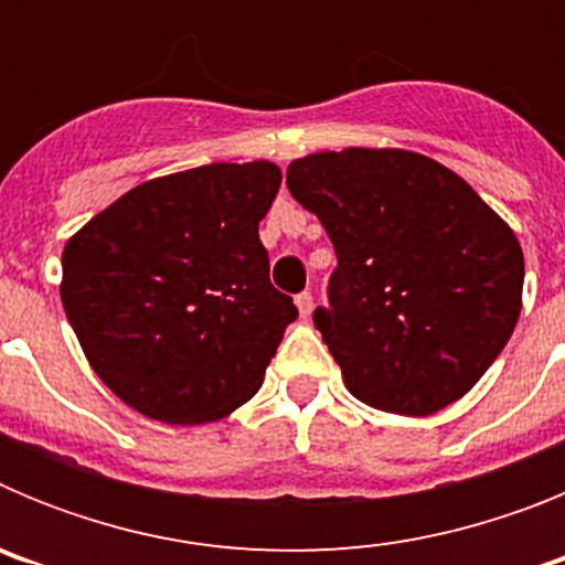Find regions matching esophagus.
<instances>
[{
    "label": "esophagus",
    "mask_w": 565,
    "mask_h": 565,
    "mask_svg": "<svg viewBox=\"0 0 565 565\" xmlns=\"http://www.w3.org/2000/svg\"><path fill=\"white\" fill-rule=\"evenodd\" d=\"M294 302H297L299 317H311V311H313V297H311V291L297 294V297H294Z\"/></svg>",
    "instance_id": "obj_1"
}]
</instances>
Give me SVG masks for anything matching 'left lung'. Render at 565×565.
I'll use <instances>...</instances> for the list:
<instances>
[{"label":"left lung","instance_id":"left-lung-1","mask_svg":"<svg viewBox=\"0 0 565 565\" xmlns=\"http://www.w3.org/2000/svg\"><path fill=\"white\" fill-rule=\"evenodd\" d=\"M286 183L337 252L313 322L344 387L398 416L472 391L521 317L515 232L452 169L407 149L313 152Z\"/></svg>","mask_w":565,"mask_h":565}]
</instances>
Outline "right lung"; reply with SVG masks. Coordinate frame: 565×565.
<instances>
[{
    "mask_svg": "<svg viewBox=\"0 0 565 565\" xmlns=\"http://www.w3.org/2000/svg\"><path fill=\"white\" fill-rule=\"evenodd\" d=\"M279 183L271 161L163 174L67 239L64 313L89 367L141 416L217 422L259 391L297 319L257 232Z\"/></svg>",
    "mask_w": 565,
    "mask_h": 565,
    "instance_id": "add662e5",
    "label": "right lung"
}]
</instances>
